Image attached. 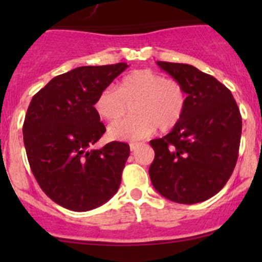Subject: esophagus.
<instances>
[{
    "mask_svg": "<svg viewBox=\"0 0 262 262\" xmlns=\"http://www.w3.org/2000/svg\"><path fill=\"white\" fill-rule=\"evenodd\" d=\"M129 147H130V150H136L139 147V143L138 142H132V143H129Z\"/></svg>",
    "mask_w": 262,
    "mask_h": 262,
    "instance_id": "obj_1",
    "label": "esophagus"
}]
</instances>
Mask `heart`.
Masks as SVG:
<instances>
[{
    "label": "heart",
    "mask_w": 262,
    "mask_h": 262,
    "mask_svg": "<svg viewBox=\"0 0 262 262\" xmlns=\"http://www.w3.org/2000/svg\"><path fill=\"white\" fill-rule=\"evenodd\" d=\"M130 118L113 124L107 130L115 141H138L150 136L158 128L168 130L180 121L186 106V92L179 81L165 78L152 70H137L124 76L115 90H102L94 102L95 113L102 120L123 118L126 105Z\"/></svg>",
    "instance_id": "heart-1"
}]
</instances>
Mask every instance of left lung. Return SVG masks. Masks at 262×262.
<instances>
[{
  "label": "left lung",
  "instance_id": "obj_1",
  "mask_svg": "<svg viewBox=\"0 0 262 262\" xmlns=\"http://www.w3.org/2000/svg\"><path fill=\"white\" fill-rule=\"evenodd\" d=\"M186 92L180 121L152 139L153 187L180 204L208 200L223 189L238 158L242 118L228 89L213 76L184 63L157 62Z\"/></svg>",
  "mask_w": 262,
  "mask_h": 262
}]
</instances>
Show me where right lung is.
Returning <instances> with one entry per match:
<instances>
[{
    "mask_svg": "<svg viewBox=\"0 0 262 262\" xmlns=\"http://www.w3.org/2000/svg\"><path fill=\"white\" fill-rule=\"evenodd\" d=\"M126 68V63L75 68L31 99L23 126L29 165L41 190L66 209H95L120 186L130 148L123 142L92 148L106 132L94 102Z\"/></svg>",
    "mask_w": 262,
    "mask_h": 262,
    "instance_id": "1",
    "label": "right lung"
}]
</instances>
